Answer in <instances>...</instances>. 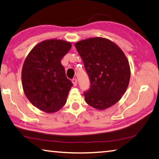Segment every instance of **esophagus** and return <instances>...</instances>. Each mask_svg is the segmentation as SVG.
<instances>
[{
  "label": "esophagus",
  "mask_w": 159,
  "mask_h": 159,
  "mask_svg": "<svg viewBox=\"0 0 159 159\" xmlns=\"http://www.w3.org/2000/svg\"><path fill=\"white\" fill-rule=\"evenodd\" d=\"M72 83H73V84L74 86H76L77 85V79H73L71 80Z\"/></svg>",
  "instance_id": "esophagus-1"
}]
</instances>
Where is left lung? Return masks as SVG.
Returning a JSON list of instances; mask_svg holds the SVG:
<instances>
[{"mask_svg": "<svg viewBox=\"0 0 159 159\" xmlns=\"http://www.w3.org/2000/svg\"><path fill=\"white\" fill-rule=\"evenodd\" d=\"M83 61L90 86L84 92L88 105L98 110L115 104L128 88L131 71L125 53L110 40L94 37L75 44Z\"/></svg>", "mask_w": 159, "mask_h": 159, "instance_id": "8db88e82", "label": "left lung"}]
</instances>
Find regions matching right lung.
<instances>
[{"label": "right lung", "mask_w": 159, "mask_h": 159, "mask_svg": "<svg viewBox=\"0 0 159 159\" xmlns=\"http://www.w3.org/2000/svg\"><path fill=\"white\" fill-rule=\"evenodd\" d=\"M71 47V43L64 40H46L36 45L25 60L21 73L24 93L42 111L56 112L67 102L73 84L66 76L61 59Z\"/></svg>", "instance_id": "obj_1"}]
</instances>
